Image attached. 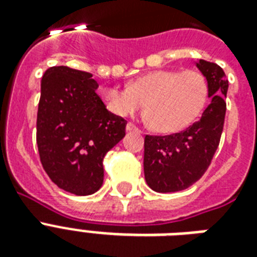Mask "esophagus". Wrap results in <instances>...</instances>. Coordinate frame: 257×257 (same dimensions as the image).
<instances>
[{
  "mask_svg": "<svg viewBox=\"0 0 257 257\" xmlns=\"http://www.w3.org/2000/svg\"><path fill=\"white\" fill-rule=\"evenodd\" d=\"M126 131L132 132V131H140V129L137 128L136 125L133 124V122H128V124H126Z\"/></svg>",
  "mask_w": 257,
  "mask_h": 257,
  "instance_id": "esophagus-1",
  "label": "esophagus"
}]
</instances>
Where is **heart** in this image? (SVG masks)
Returning a JSON list of instances; mask_svg holds the SVG:
<instances>
[{"label": "heart", "instance_id": "1", "mask_svg": "<svg viewBox=\"0 0 257 257\" xmlns=\"http://www.w3.org/2000/svg\"><path fill=\"white\" fill-rule=\"evenodd\" d=\"M117 116L140 112L151 128L161 133L181 131L197 118L208 98V82L197 70H155L137 77L129 88L108 86L101 93Z\"/></svg>", "mask_w": 257, "mask_h": 257}]
</instances>
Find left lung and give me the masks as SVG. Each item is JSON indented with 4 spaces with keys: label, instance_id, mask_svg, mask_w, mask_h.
<instances>
[{
    "label": "left lung",
    "instance_id": "8db88e82",
    "mask_svg": "<svg viewBox=\"0 0 257 257\" xmlns=\"http://www.w3.org/2000/svg\"><path fill=\"white\" fill-rule=\"evenodd\" d=\"M196 66L208 82L211 102L200 120L179 133L144 140L145 180L160 193L187 189L205 173L219 147L227 104L228 80L215 62L200 60Z\"/></svg>",
    "mask_w": 257,
    "mask_h": 257
}]
</instances>
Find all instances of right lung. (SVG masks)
<instances>
[{"label": "right lung", "mask_w": 257, "mask_h": 257, "mask_svg": "<svg viewBox=\"0 0 257 257\" xmlns=\"http://www.w3.org/2000/svg\"><path fill=\"white\" fill-rule=\"evenodd\" d=\"M92 74L52 66L41 80L37 147L41 164L58 188L92 195L104 181L108 151L125 136L126 121L109 112Z\"/></svg>", "instance_id": "add662e5"}]
</instances>
